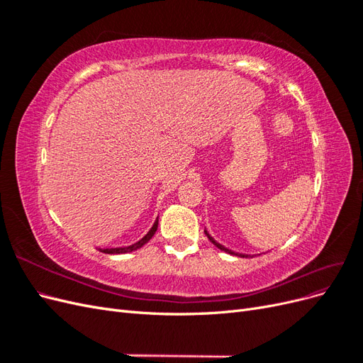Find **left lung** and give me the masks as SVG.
<instances>
[{
    "label": "left lung",
    "mask_w": 363,
    "mask_h": 363,
    "mask_svg": "<svg viewBox=\"0 0 363 363\" xmlns=\"http://www.w3.org/2000/svg\"><path fill=\"white\" fill-rule=\"evenodd\" d=\"M204 233H206V236L208 238V240H211V242L215 245V247H218L219 250L221 251H224V252H228V255H232V256H238V257H252L251 255H244V252H236V251H233V250H228L227 247H224V245H221L219 242H216V240L207 233V230H204Z\"/></svg>",
    "instance_id": "1"
}]
</instances>
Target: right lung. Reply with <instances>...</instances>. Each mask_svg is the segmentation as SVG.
Masks as SVG:
<instances>
[{
  "label": "right lung",
  "mask_w": 363,
  "mask_h": 363,
  "mask_svg": "<svg viewBox=\"0 0 363 363\" xmlns=\"http://www.w3.org/2000/svg\"><path fill=\"white\" fill-rule=\"evenodd\" d=\"M157 225H159V216L156 218L155 224H152V227L150 228V232H148L144 238L139 239L138 242L131 244V245H127V247H112V248H98V250H100L101 252H106V255H124V252L136 251V250H139V248L144 247V245L148 242V240H150L152 236H155L156 230H157Z\"/></svg>",
  "instance_id": "right-lung-1"
}]
</instances>
